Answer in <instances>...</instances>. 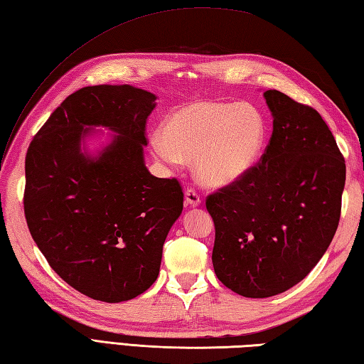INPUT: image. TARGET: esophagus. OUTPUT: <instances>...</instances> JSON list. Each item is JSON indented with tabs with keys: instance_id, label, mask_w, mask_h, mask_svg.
Here are the masks:
<instances>
[{
	"instance_id": "obj_1",
	"label": "esophagus",
	"mask_w": 364,
	"mask_h": 364,
	"mask_svg": "<svg viewBox=\"0 0 364 364\" xmlns=\"http://www.w3.org/2000/svg\"><path fill=\"white\" fill-rule=\"evenodd\" d=\"M184 202H186V205H189L192 208H197L200 203H202V198H200L196 189L189 188V189H186V192H184Z\"/></svg>"
}]
</instances>
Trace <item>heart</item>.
Here are the masks:
<instances>
[{
	"mask_svg": "<svg viewBox=\"0 0 364 364\" xmlns=\"http://www.w3.org/2000/svg\"><path fill=\"white\" fill-rule=\"evenodd\" d=\"M266 141V120L255 106L196 100L168 115L151 149L168 166L194 159L198 180L219 188L249 173Z\"/></svg>",
	"mask_w": 364,
	"mask_h": 364,
	"instance_id": "heart-1",
	"label": "heart"
}]
</instances>
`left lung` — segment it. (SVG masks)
Segmentation results:
<instances>
[{
    "label": "left lung",
    "mask_w": 364,
    "mask_h": 364,
    "mask_svg": "<svg viewBox=\"0 0 364 364\" xmlns=\"http://www.w3.org/2000/svg\"><path fill=\"white\" fill-rule=\"evenodd\" d=\"M274 131L261 161L206 198L215 227L213 266L228 289L264 299L288 291L333 239L346 162L321 114L266 90Z\"/></svg>",
    "instance_id": "1"
}]
</instances>
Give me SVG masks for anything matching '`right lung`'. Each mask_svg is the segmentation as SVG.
I'll use <instances>...</instances> for the list:
<instances>
[{"mask_svg":"<svg viewBox=\"0 0 364 364\" xmlns=\"http://www.w3.org/2000/svg\"><path fill=\"white\" fill-rule=\"evenodd\" d=\"M154 102L128 84L82 87L54 109L26 153L31 236L65 283L107 304L156 282L162 245L183 211L176 178L153 176L144 162ZM92 126L116 133L97 157L83 146Z\"/></svg>","mask_w":364,"mask_h":364,"instance_id":"right-lung-1","label":"right lung"}]
</instances>
